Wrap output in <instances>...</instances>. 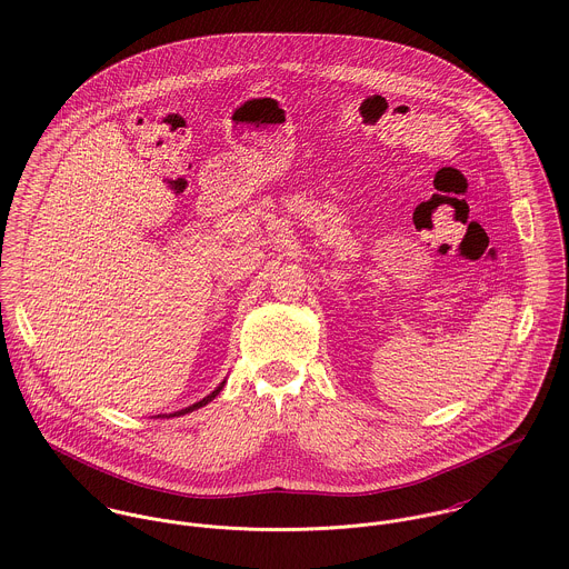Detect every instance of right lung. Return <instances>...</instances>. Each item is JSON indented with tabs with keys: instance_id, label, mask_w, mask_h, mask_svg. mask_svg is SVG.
<instances>
[{
	"instance_id": "1",
	"label": "right lung",
	"mask_w": 569,
	"mask_h": 569,
	"mask_svg": "<svg viewBox=\"0 0 569 569\" xmlns=\"http://www.w3.org/2000/svg\"><path fill=\"white\" fill-rule=\"evenodd\" d=\"M223 386H226V381H221L208 397H203L201 401H197V403H192V406L183 407V409H179V411H172V413H163L166 418H172V416H183V413H190V411H194V409H199V407L208 406L212 399H217V395L223 390ZM158 418H162V413L158 416Z\"/></svg>"
}]
</instances>
